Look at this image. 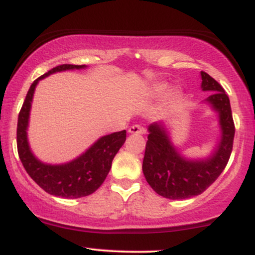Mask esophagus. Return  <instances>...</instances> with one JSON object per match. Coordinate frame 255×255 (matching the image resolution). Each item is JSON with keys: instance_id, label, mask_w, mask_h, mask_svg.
Instances as JSON below:
<instances>
[{"instance_id": "1", "label": "esophagus", "mask_w": 255, "mask_h": 255, "mask_svg": "<svg viewBox=\"0 0 255 255\" xmlns=\"http://www.w3.org/2000/svg\"><path fill=\"white\" fill-rule=\"evenodd\" d=\"M128 131L131 134H142L144 133V128H142L140 125H133L131 127H129Z\"/></svg>"}]
</instances>
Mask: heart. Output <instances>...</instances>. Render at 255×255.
Segmentation results:
<instances>
[{
	"label": "heart",
	"mask_w": 255,
	"mask_h": 255,
	"mask_svg": "<svg viewBox=\"0 0 255 255\" xmlns=\"http://www.w3.org/2000/svg\"><path fill=\"white\" fill-rule=\"evenodd\" d=\"M165 87H166V86H165L164 84L156 85V86L153 87V90H152V92H153V95L158 96V95H160V93L164 92ZM178 96H180V91H175V92H174V97H178Z\"/></svg>",
	"instance_id": "b5f03b06"
}]
</instances>
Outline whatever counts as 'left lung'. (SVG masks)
Wrapping results in <instances>:
<instances>
[{"mask_svg":"<svg viewBox=\"0 0 255 255\" xmlns=\"http://www.w3.org/2000/svg\"><path fill=\"white\" fill-rule=\"evenodd\" d=\"M201 79L203 90L212 92L206 101L218 111L222 129L221 141L212 157L199 162L184 159L172 147L162 125L148 127L142 171L157 194L172 200L192 198L206 191L223 172L233 151L235 125L229 97L211 75L201 72Z\"/></svg>","mask_w":255,"mask_h":255,"instance_id":"obj_1","label":"left lung"}]
</instances>
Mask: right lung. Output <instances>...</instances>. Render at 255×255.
Listing matches in <instances>:
<instances>
[{
  "label": "right lung",
  "mask_w": 255,
  "mask_h": 255,
  "mask_svg": "<svg viewBox=\"0 0 255 255\" xmlns=\"http://www.w3.org/2000/svg\"><path fill=\"white\" fill-rule=\"evenodd\" d=\"M84 67V64H60L36 79L26 95L17 118V153L25 170L40 188L49 194L61 198H83L97 191L109 174L114 157L126 141V130L115 131L109 135L102 136L84 154L73 162L62 165H48L40 163L30 151L26 129L32 97L38 81L51 73L66 69H80Z\"/></svg>",
  "instance_id": "obj_1"
}]
</instances>
